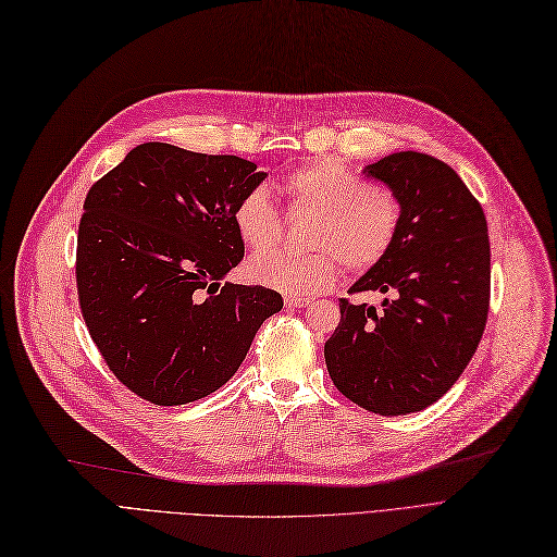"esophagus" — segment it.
<instances>
[{"mask_svg":"<svg viewBox=\"0 0 557 557\" xmlns=\"http://www.w3.org/2000/svg\"><path fill=\"white\" fill-rule=\"evenodd\" d=\"M310 302H312V300L307 298V296H286V298H284V305H286V307H294V310H296V307H307Z\"/></svg>","mask_w":557,"mask_h":557,"instance_id":"1","label":"esophagus"}]
</instances>
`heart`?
I'll return each instance as SVG.
<instances>
[{
  "label": "heart",
  "mask_w": 557,
  "mask_h": 557,
  "mask_svg": "<svg viewBox=\"0 0 557 557\" xmlns=\"http://www.w3.org/2000/svg\"><path fill=\"white\" fill-rule=\"evenodd\" d=\"M292 211L317 213L312 247L319 252L294 257L259 252L282 236V215L265 188L247 190L234 209V226L247 250L259 252L247 263V277L289 296L327 292L348 268L364 271L385 257L399 230V203L339 160H314L294 170L282 183Z\"/></svg>",
  "instance_id": "1"
}]
</instances>
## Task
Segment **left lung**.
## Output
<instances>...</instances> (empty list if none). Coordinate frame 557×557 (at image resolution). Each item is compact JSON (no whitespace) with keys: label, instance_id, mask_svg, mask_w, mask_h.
Returning a JSON list of instances; mask_svg holds the SVG:
<instances>
[{"label":"left lung","instance_id":"left-lung-1","mask_svg":"<svg viewBox=\"0 0 557 557\" xmlns=\"http://www.w3.org/2000/svg\"><path fill=\"white\" fill-rule=\"evenodd\" d=\"M399 203V230L381 261L339 298V325L325 342L339 393L379 416H406L438 401L482 339L491 296L488 230L480 201L443 160L399 151L364 168Z\"/></svg>","mask_w":557,"mask_h":557}]
</instances>
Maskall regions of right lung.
I'll return each instance as SVG.
<instances>
[{"label": "right lung", "instance_id": "right-lung-1", "mask_svg": "<svg viewBox=\"0 0 557 557\" xmlns=\"http://www.w3.org/2000/svg\"><path fill=\"white\" fill-rule=\"evenodd\" d=\"M263 178L238 156L147 141L91 185L77 232L79 307L137 397L181 406L215 393L282 310L273 289L222 282L245 255L234 209Z\"/></svg>", "mask_w": 557, "mask_h": 557}]
</instances>
